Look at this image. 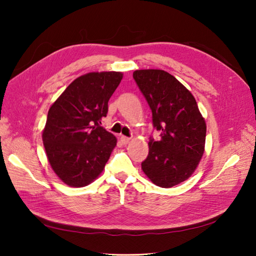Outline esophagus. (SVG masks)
I'll return each instance as SVG.
<instances>
[{"mask_svg": "<svg viewBox=\"0 0 256 256\" xmlns=\"http://www.w3.org/2000/svg\"><path fill=\"white\" fill-rule=\"evenodd\" d=\"M120 141H122V144H128L129 142H130V138H127V136H120Z\"/></svg>", "mask_w": 256, "mask_h": 256, "instance_id": "1", "label": "esophagus"}]
</instances>
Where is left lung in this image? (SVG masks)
Here are the masks:
<instances>
[{"instance_id": "1", "label": "left lung", "mask_w": 256, "mask_h": 256, "mask_svg": "<svg viewBox=\"0 0 256 256\" xmlns=\"http://www.w3.org/2000/svg\"><path fill=\"white\" fill-rule=\"evenodd\" d=\"M134 79L150 104L154 127L162 132L160 141L148 142L142 170L156 186L174 187L194 173L203 157L205 118L191 92L171 74L140 69Z\"/></svg>"}]
</instances>
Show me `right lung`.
I'll return each mask as SVG.
<instances>
[{"instance_id": "1", "label": "right lung", "mask_w": 256, "mask_h": 256, "mask_svg": "<svg viewBox=\"0 0 256 256\" xmlns=\"http://www.w3.org/2000/svg\"><path fill=\"white\" fill-rule=\"evenodd\" d=\"M120 72H92L68 85L50 106L42 142L53 172L69 187L81 188L102 173L115 148V136L99 126Z\"/></svg>"}]
</instances>
